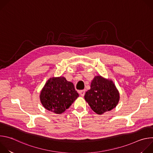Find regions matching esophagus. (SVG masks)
Listing matches in <instances>:
<instances>
[{"mask_svg": "<svg viewBox=\"0 0 153 153\" xmlns=\"http://www.w3.org/2000/svg\"><path fill=\"white\" fill-rule=\"evenodd\" d=\"M79 93L82 96H83L85 95V90H80L79 91Z\"/></svg>", "mask_w": 153, "mask_h": 153, "instance_id": "esophagus-1", "label": "esophagus"}]
</instances>
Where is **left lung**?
<instances>
[{
	"label": "left lung",
	"mask_w": 153,
	"mask_h": 153,
	"mask_svg": "<svg viewBox=\"0 0 153 153\" xmlns=\"http://www.w3.org/2000/svg\"><path fill=\"white\" fill-rule=\"evenodd\" d=\"M90 87L84 97L95 113L102 114L116 106L119 94L111 80L96 76L92 80Z\"/></svg>",
	"instance_id": "8db88e82"
}]
</instances>
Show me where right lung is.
<instances>
[{
  "label": "right lung",
  "instance_id": "right-lung-1",
  "mask_svg": "<svg viewBox=\"0 0 153 153\" xmlns=\"http://www.w3.org/2000/svg\"><path fill=\"white\" fill-rule=\"evenodd\" d=\"M79 97L73 83L65 77L50 79L41 91L40 99L47 110L61 114Z\"/></svg>",
  "mask_w": 153,
  "mask_h": 153
}]
</instances>
